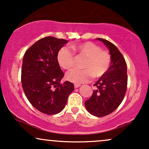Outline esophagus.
I'll return each mask as SVG.
<instances>
[{
	"label": "esophagus",
	"mask_w": 149,
	"mask_h": 149,
	"mask_svg": "<svg viewBox=\"0 0 149 149\" xmlns=\"http://www.w3.org/2000/svg\"><path fill=\"white\" fill-rule=\"evenodd\" d=\"M80 85H80V84H75L74 85V87H75V88H79Z\"/></svg>",
	"instance_id": "34e87169"
}]
</instances>
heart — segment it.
Returning a JSON list of instances; mask_svg holds the SVG:
<instances>
[{"label": "heart", "mask_w": 149, "mask_h": 149, "mask_svg": "<svg viewBox=\"0 0 149 149\" xmlns=\"http://www.w3.org/2000/svg\"><path fill=\"white\" fill-rule=\"evenodd\" d=\"M74 52L86 58L83 64L84 69H73L66 74V78L74 83L88 82L92 77L99 78L106 74L111 63V57L107 51L102 50L97 44L85 42L71 46ZM58 62L64 69H70L74 65V53L68 47H62L58 52Z\"/></svg>", "instance_id": "obj_1"}]
</instances>
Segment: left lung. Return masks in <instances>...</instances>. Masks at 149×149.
<instances>
[{
  "mask_svg": "<svg viewBox=\"0 0 149 149\" xmlns=\"http://www.w3.org/2000/svg\"><path fill=\"white\" fill-rule=\"evenodd\" d=\"M109 49L111 63L106 74L95 83L97 90L85 102L88 111L97 117L111 113L123 100L127 90V64L123 56L112 42L97 38Z\"/></svg>",
  "mask_w": 149,
  "mask_h": 149,
  "instance_id": "left-lung-1",
  "label": "left lung"
}]
</instances>
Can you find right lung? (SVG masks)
<instances>
[{"label":"right lung","instance_id":"obj_1","mask_svg":"<svg viewBox=\"0 0 149 149\" xmlns=\"http://www.w3.org/2000/svg\"><path fill=\"white\" fill-rule=\"evenodd\" d=\"M67 42L52 36L42 38L31 46L24 56L22 88L31 105L43 113L54 115L61 112L74 90L72 83H60L64 74L57 55Z\"/></svg>","mask_w":149,"mask_h":149}]
</instances>
